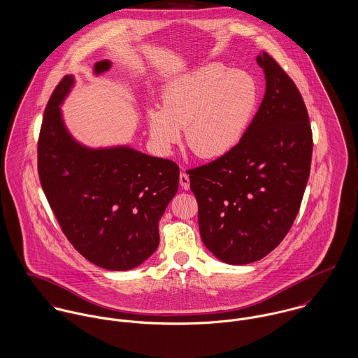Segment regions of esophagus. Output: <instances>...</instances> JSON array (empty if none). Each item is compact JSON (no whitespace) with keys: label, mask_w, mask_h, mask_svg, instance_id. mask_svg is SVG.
Masks as SVG:
<instances>
[{"label":"esophagus","mask_w":358,"mask_h":358,"mask_svg":"<svg viewBox=\"0 0 358 358\" xmlns=\"http://www.w3.org/2000/svg\"><path fill=\"white\" fill-rule=\"evenodd\" d=\"M180 185L182 187V189L188 191L189 189V177L185 171H181L180 173Z\"/></svg>","instance_id":"34e87169"}]
</instances>
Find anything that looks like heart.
Returning a JSON list of instances; mask_svg holds the SVG:
<instances>
[{
  "label": "heart",
  "instance_id": "heart-1",
  "mask_svg": "<svg viewBox=\"0 0 358 358\" xmlns=\"http://www.w3.org/2000/svg\"><path fill=\"white\" fill-rule=\"evenodd\" d=\"M258 106V86L244 71L210 63L167 83L162 108L147 111L151 141L169 154L181 140L201 159H218L244 137Z\"/></svg>",
  "mask_w": 358,
  "mask_h": 358
}]
</instances>
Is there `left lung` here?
I'll list each match as a JSON object with an SVG mask.
<instances>
[{"mask_svg": "<svg viewBox=\"0 0 358 358\" xmlns=\"http://www.w3.org/2000/svg\"><path fill=\"white\" fill-rule=\"evenodd\" d=\"M266 90L238 147L188 170L204 245L222 262L266 257L291 229L310 174L313 136L303 99L278 62L262 52Z\"/></svg>", "mask_w": 358, "mask_h": 358, "instance_id": "1", "label": "left lung"}]
</instances>
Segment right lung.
Returning <instances> with one entry per match:
<instances>
[{
	"instance_id": "right-lung-1",
	"label": "right lung",
	"mask_w": 358,
	"mask_h": 358,
	"mask_svg": "<svg viewBox=\"0 0 358 358\" xmlns=\"http://www.w3.org/2000/svg\"><path fill=\"white\" fill-rule=\"evenodd\" d=\"M111 67L94 64V74ZM74 77L55 87L38 138V176L43 194L74 248L107 271H129L159 245V220L178 189L173 160L130 147L87 148L69 133L60 104Z\"/></svg>"
}]
</instances>
